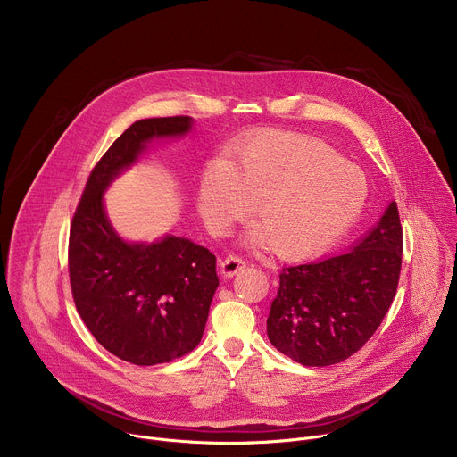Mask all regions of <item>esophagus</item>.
<instances>
[{
  "mask_svg": "<svg viewBox=\"0 0 457 457\" xmlns=\"http://www.w3.org/2000/svg\"><path fill=\"white\" fill-rule=\"evenodd\" d=\"M245 258H242L240 254H235V253H229L220 264V270H222V275L226 278H231L233 275H237L240 270L245 268Z\"/></svg>",
  "mask_w": 457,
  "mask_h": 457,
  "instance_id": "obj_1",
  "label": "esophagus"
}]
</instances>
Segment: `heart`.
I'll return each mask as SVG.
<instances>
[{"label":"heart","mask_w":457,"mask_h":457,"mask_svg":"<svg viewBox=\"0 0 457 457\" xmlns=\"http://www.w3.org/2000/svg\"><path fill=\"white\" fill-rule=\"evenodd\" d=\"M365 173L329 145L289 132H264L231 162L219 161L201 180L199 208L215 231L251 212L253 240L280 256H305L335 244L360 217Z\"/></svg>","instance_id":"heart-1"}]
</instances>
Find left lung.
Returning a JSON list of instances; mask_svg holds the SVG:
<instances>
[{"instance_id": "left-lung-1", "label": "left lung", "mask_w": 457, "mask_h": 457, "mask_svg": "<svg viewBox=\"0 0 457 457\" xmlns=\"http://www.w3.org/2000/svg\"><path fill=\"white\" fill-rule=\"evenodd\" d=\"M403 256L396 203L354 249L287 266L268 318L270 342L291 360L325 367L358 353L393 303Z\"/></svg>"}]
</instances>
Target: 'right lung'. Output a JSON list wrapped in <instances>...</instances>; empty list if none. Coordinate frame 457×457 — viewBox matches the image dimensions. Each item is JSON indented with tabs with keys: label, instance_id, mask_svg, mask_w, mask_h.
Segmentation results:
<instances>
[{
	"label": "right lung",
	"instance_id": "obj_1",
	"mask_svg": "<svg viewBox=\"0 0 457 457\" xmlns=\"http://www.w3.org/2000/svg\"><path fill=\"white\" fill-rule=\"evenodd\" d=\"M191 117L134 122L97 161L69 238L72 296L88 331L113 356L134 365L171 361L199 345L219 287L215 254L187 238L126 244L112 229L103 191L154 137L182 136Z\"/></svg>",
	"mask_w": 457,
	"mask_h": 457
}]
</instances>
